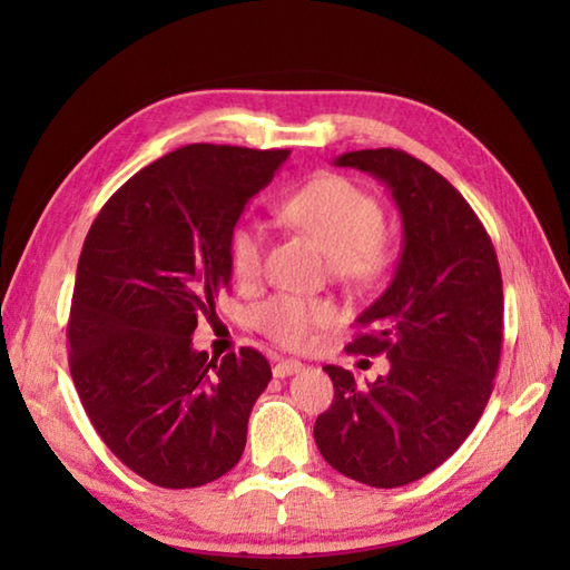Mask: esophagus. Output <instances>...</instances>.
Returning a JSON list of instances; mask_svg holds the SVG:
<instances>
[{
  "mask_svg": "<svg viewBox=\"0 0 570 570\" xmlns=\"http://www.w3.org/2000/svg\"><path fill=\"white\" fill-rule=\"evenodd\" d=\"M301 362L298 360H292V357H286V360H278L276 365H274V377H292V374H296V372H301Z\"/></svg>",
  "mask_w": 570,
  "mask_h": 570,
  "instance_id": "1",
  "label": "esophagus"
}]
</instances>
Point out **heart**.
<instances>
[{"instance_id": "heart-1", "label": "heart", "mask_w": 570, "mask_h": 570, "mask_svg": "<svg viewBox=\"0 0 570 570\" xmlns=\"http://www.w3.org/2000/svg\"><path fill=\"white\" fill-rule=\"evenodd\" d=\"M282 217L328 252L331 272L353 286H372L392 262L377 198L345 176L323 174L296 188L282 203ZM264 235L242 223L229 237V264L237 282L252 284L262 274ZM337 321L331 298L276 294L254 308V325L284 347H308L318 331Z\"/></svg>"}]
</instances>
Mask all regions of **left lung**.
Listing matches in <instances>:
<instances>
[{
	"label": "left lung",
	"instance_id": "left-lung-1",
	"mask_svg": "<svg viewBox=\"0 0 570 570\" xmlns=\"http://www.w3.org/2000/svg\"><path fill=\"white\" fill-rule=\"evenodd\" d=\"M333 164L386 184L404 247L345 347L386 355L390 372L357 386L353 372L325 365L335 399L313 439L343 475L402 488L451 458L488 406L502 350V274L478 215L429 164L402 149L347 151Z\"/></svg>",
	"mask_w": 570,
	"mask_h": 570
}]
</instances>
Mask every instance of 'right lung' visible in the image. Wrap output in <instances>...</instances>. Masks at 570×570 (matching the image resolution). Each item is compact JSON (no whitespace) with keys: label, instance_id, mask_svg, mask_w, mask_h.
<instances>
[{"label":"right lung","instance_id":"right-lung-1","mask_svg":"<svg viewBox=\"0 0 570 570\" xmlns=\"http://www.w3.org/2000/svg\"><path fill=\"white\" fill-rule=\"evenodd\" d=\"M288 149L188 144L131 176L78 259L70 374L105 445L151 485L200 488L237 465L272 380L262 353L193 350L229 286V237Z\"/></svg>","mask_w":570,"mask_h":570}]
</instances>
